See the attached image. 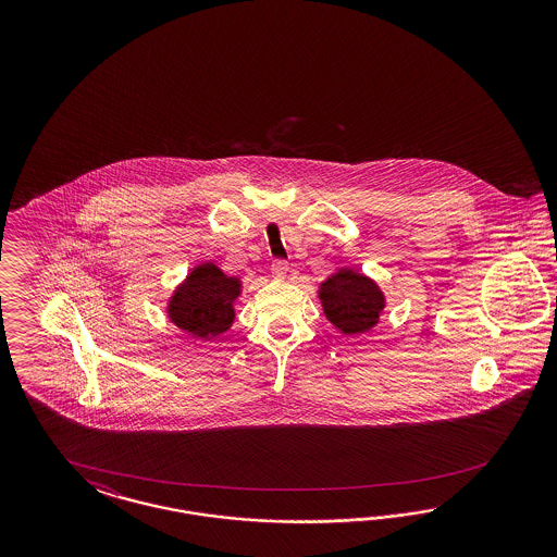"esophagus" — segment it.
Wrapping results in <instances>:
<instances>
[{"mask_svg":"<svg viewBox=\"0 0 557 557\" xmlns=\"http://www.w3.org/2000/svg\"><path fill=\"white\" fill-rule=\"evenodd\" d=\"M287 271H289L287 261H282V259L273 261V265H271V273H273V277H277V280H284V277L287 275Z\"/></svg>","mask_w":557,"mask_h":557,"instance_id":"34e87169","label":"esophagus"}]
</instances>
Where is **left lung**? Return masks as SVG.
Segmentation results:
<instances>
[{"label": "left lung", "mask_w": 557, "mask_h": 557, "mask_svg": "<svg viewBox=\"0 0 557 557\" xmlns=\"http://www.w3.org/2000/svg\"><path fill=\"white\" fill-rule=\"evenodd\" d=\"M319 300L329 322L345 337L370 333L386 308L382 287L361 271L341 268L319 284Z\"/></svg>", "instance_id": "1"}]
</instances>
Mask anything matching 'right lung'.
Returning a JSON list of instances; mask_svg holds the SVG:
<instances>
[{
  "label": "right lung",
  "mask_w": 557,
  "mask_h": 557,
  "mask_svg": "<svg viewBox=\"0 0 557 557\" xmlns=\"http://www.w3.org/2000/svg\"><path fill=\"white\" fill-rule=\"evenodd\" d=\"M240 277H231L214 261L198 263L168 300V319L194 338H219L235 322Z\"/></svg>",
  "instance_id": "1"
}]
</instances>
